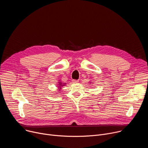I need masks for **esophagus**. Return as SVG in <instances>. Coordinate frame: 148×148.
Instances as JSON below:
<instances>
[{
    "label": "esophagus",
    "instance_id": "1",
    "mask_svg": "<svg viewBox=\"0 0 148 148\" xmlns=\"http://www.w3.org/2000/svg\"><path fill=\"white\" fill-rule=\"evenodd\" d=\"M72 82H73V83H74V84H76V83H78V81L75 80V79H73V80L72 81Z\"/></svg>",
    "mask_w": 148,
    "mask_h": 148
}]
</instances>
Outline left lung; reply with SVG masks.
I'll use <instances>...</instances> for the list:
<instances>
[{
	"label": "left lung",
	"mask_w": 148,
	"mask_h": 148,
	"mask_svg": "<svg viewBox=\"0 0 148 148\" xmlns=\"http://www.w3.org/2000/svg\"><path fill=\"white\" fill-rule=\"evenodd\" d=\"M90 83H91V82H90Z\"/></svg>",
	"instance_id": "obj_1"
}]
</instances>
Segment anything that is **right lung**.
<instances>
[{"instance_id": "add662e5", "label": "right lung", "mask_w": 148, "mask_h": 148, "mask_svg": "<svg viewBox=\"0 0 148 148\" xmlns=\"http://www.w3.org/2000/svg\"><path fill=\"white\" fill-rule=\"evenodd\" d=\"M66 83H62L61 81H59V82H58V84H57V87L58 88V91H60V90L61 89V88L63 87V86H64L65 85H66Z\"/></svg>"}]
</instances>
